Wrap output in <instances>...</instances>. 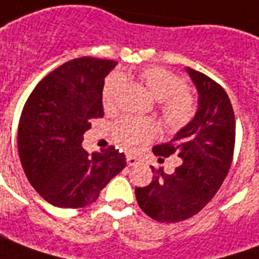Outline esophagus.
<instances>
[{"label": "esophagus", "mask_w": 259, "mask_h": 259, "mask_svg": "<svg viewBox=\"0 0 259 259\" xmlns=\"http://www.w3.org/2000/svg\"><path fill=\"white\" fill-rule=\"evenodd\" d=\"M125 160H126V164H128V166H137V164L139 163L138 159H137V157L133 155H126Z\"/></svg>", "instance_id": "34e87169"}]
</instances>
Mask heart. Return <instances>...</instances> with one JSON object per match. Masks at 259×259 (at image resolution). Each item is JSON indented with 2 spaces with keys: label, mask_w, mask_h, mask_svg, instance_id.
Here are the masks:
<instances>
[{
  "label": "heart",
  "mask_w": 259,
  "mask_h": 259,
  "mask_svg": "<svg viewBox=\"0 0 259 259\" xmlns=\"http://www.w3.org/2000/svg\"><path fill=\"white\" fill-rule=\"evenodd\" d=\"M139 80L152 96L159 100V113L163 125L168 131H180L188 125L197 114V100L187 91V83L180 75L166 68L148 67L138 72ZM124 88V78L111 74L104 82L102 100L106 110H113ZM156 126L149 120L124 117L113 126L115 144L126 150H137L155 137Z\"/></svg>",
  "instance_id": "obj_1"
}]
</instances>
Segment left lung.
Wrapping results in <instances>:
<instances>
[{"label": "left lung", "instance_id": "obj_1", "mask_svg": "<svg viewBox=\"0 0 259 259\" xmlns=\"http://www.w3.org/2000/svg\"><path fill=\"white\" fill-rule=\"evenodd\" d=\"M187 71L199 93L197 114L174 139L153 148L160 163L174 153L183 163L173 174L152 167V183L135 188L139 208L162 223L187 221L205 208L226 179L234 153L236 118L227 93L202 72Z\"/></svg>", "mask_w": 259, "mask_h": 259}]
</instances>
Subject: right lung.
<instances>
[{
	"mask_svg": "<svg viewBox=\"0 0 259 259\" xmlns=\"http://www.w3.org/2000/svg\"><path fill=\"white\" fill-rule=\"evenodd\" d=\"M115 61L80 57L62 64L33 89L18 126V152L29 183L58 208L95 202L125 167L114 146L89 155L82 148L92 120L102 118L104 78Z\"/></svg>",
	"mask_w": 259,
	"mask_h": 259,
	"instance_id": "1",
	"label": "right lung"
}]
</instances>
